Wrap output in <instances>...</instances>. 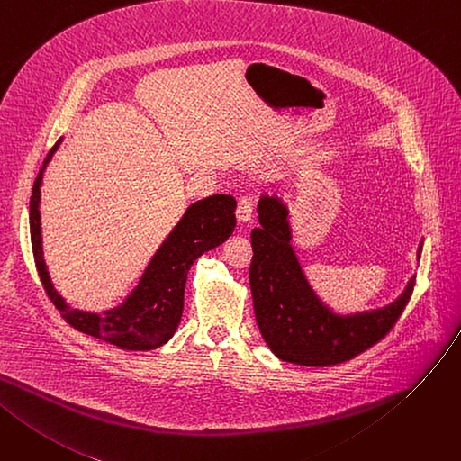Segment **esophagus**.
I'll return each instance as SVG.
<instances>
[{
	"mask_svg": "<svg viewBox=\"0 0 461 461\" xmlns=\"http://www.w3.org/2000/svg\"><path fill=\"white\" fill-rule=\"evenodd\" d=\"M254 196L252 194H244L239 198L237 203V219L239 222H250L254 217Z\"/></svg>",
	"mask_w": 461,
	"mask_h": 461,
	"instance_id": "1",
	"label": "esophagus"
}]
</instances>
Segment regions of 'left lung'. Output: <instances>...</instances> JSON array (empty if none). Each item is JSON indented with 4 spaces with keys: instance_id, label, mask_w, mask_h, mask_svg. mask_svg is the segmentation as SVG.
Segmentation results:
<instances>
[{
    "instance_id": "left-lung-1",
    "label": "left lung",
    "mask_w": 461,
    "mask_h": 461,
    "mask_svg": "<svg viewBox=\"0 0 461 461\" xmlns=\"http://www.w3.org/2000/svg\"><path fill=\"white\" fill-rule=\"evenodd\" d=\"M258 212L261 226L252 230L250 287L256 321L268 348L289 363L328 366L348 361L382 341L408 305L415 276L385 308L339 317L305 280L289 244L285 205L278 198L263 196ZM420 250L422 244L419 256Z\"/></svg>"
}]
</instances>
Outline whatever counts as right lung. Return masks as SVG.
I'll return each instance as SVG.
<instances>
[{
	"label": "right lung",
	"mask_w": 461,
	"mask_h": 461,
	"mask_svg": "<svg viewBox=\"0 0 461 461\" xmlns=\"http://www.w3.org/2000/svg\"><path fill=\"white\" fill-rule=\"evenodd\" d=\"M59 142L60 140L48 151L44 167L35 177L33 194L29 202L31 247H33L37 272L48 298L74 330L116 345L118 348L151 350L165 345L181 321L189 268L203 252L219 247L233 233L237 222L235 198L230 194H212L193 203L158 254L153 256L137 289L120 308L104 312L102 315L70 310L50 282L41 237V181Z\"/></svg>",
	"instance_id": "add662e5"
}]
</instances>
